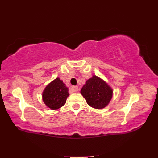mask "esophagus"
I'll list each match as a JSON object with an SVG mask.
<instances>
[{"instance_id":"34e87169","label":"esophagus","mask_w":158,"mask_h":158,"mask_svg":"<svg viewBox=\"0 0 158 158\" xmlns=\"http://www.w3.org/2000/svg\"><path fill=\"white\" fill-rule=\"evenodd\" d=\"M71 89H72V91L73 92H78L79 90V88L78 86H73V87H72Z\"/></svg>"}]
</instances>
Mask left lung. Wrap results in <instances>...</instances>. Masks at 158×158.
<instances>
[{
    "label": "left lung",
    "mask_w": 158,
    "mask_h": 158,
    "mask_svg": "<svg viewBox=\"0 0 158 158\" xmlns=\"http://www.w3.org/2000/svg\"><path fill=\"white\" fill-rule=\"evenodd\" d=\"M81 94L90 106L101 109L109 105L113 96V89L100 77L93 75L83 86Z\"/></svg>",
    "instance_id": "obj_1"
}]
</instances>
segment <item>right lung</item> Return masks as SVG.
I'll use <instances>...</instances> for the list:
<instances>
[{
	"mask_svg": "<svg viewBox=\"0 0 158 158\" xmlns=\"http://www.w3.org/2000/svg\"><path fill=\"white\" fill-rule=\"evenodd\" d=\"M69 96L68 88L60 78H56L46 86L42 96L46 106L54 110L64 105Z\"/></svg>",
	"mask_w": 158,
	"mask_h": 158,
	"instance_id": "obj_1",
	"label": "right lung"
}]
</instances>
